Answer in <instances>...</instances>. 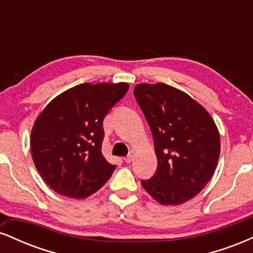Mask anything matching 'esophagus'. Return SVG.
<instances>
[{"mask_svg": "<svg viewBox=\"0 0 253 253\" xmlns=\"http://www.w3.org/2000/svg\"><path fill=\"white\" fill-rule=\"evenodd\" d=\"M134 156H135V151L132 150L128 153V156H127L126 158H125V162H126V163H130V162L133 161V158H134Z\"/></svg>", "mask_w": 253, "mask_h": 253, "instance_id": "34e87169", "label": "esophagus"}]
</instances>
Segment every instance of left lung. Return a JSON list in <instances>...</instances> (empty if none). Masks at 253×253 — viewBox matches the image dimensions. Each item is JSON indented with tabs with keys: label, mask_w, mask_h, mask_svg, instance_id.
Here are the masks:
<instances>
[{
	"label": "left lung",
	"mask_w": 253,
	"mask_h": 253,
	"mask_svg": "<svg viewBox=\"0 0 253 253\" xmlns=\"http://www.w3.org/2000/svg\"><path fill=\"white\" fill-rule=\"evenodd\" d=\"M134 96L152 132L158 161L141 185L157 202L177 206L207 185L220 156V133L213 118L187 92L165 83H140Z\"/></svg>",
	"instance_id": "left-lung-1"
}]
</instances>
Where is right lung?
Segmentation results:
<instances>
[{
    "label": "right lung",
    "instance_id": "1",
    "mask_svg": "<svg viewBox=\"0 0 253 253\" xmlns=\"http://www.w3.org/2000/svg\"><path fill=\"white\" fill-rule=\"evenodd\" d=\"M128 83H83L59 94L42 110L31 132L34 165L63 196L85 199L102 188L117 165L102 155L103 119Z\"/></svg>",
    "mask_w": 253,
    "mask_h": 253
}]
</instances>
